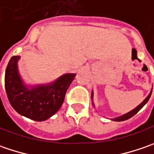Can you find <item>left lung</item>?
Returning <instances> with one entry per match:
<instances>
[{"label": "left lung", "mask_w": 154, "mask_h": 154, "mask_svg": "<svg viewBox=\"0 0 154 154\" xmlns=\"http://www.w3.org/2000/svg\"><path fill=\"white\" fill-rule=\"evenodd\" d=\"M152 89L151 90L150 93L148 94V96L144 99L143 102L139 104L136 108H134V109H132L131 111L128 112V113H126V114H124V115L121 116L113 118V119H111V120H112V121H115V122H123V121H126V120L129 119V118H131L132 116H134V115H136L138 112L143 108L144 105L148 102V100H149V98H150L151 97V94H152ZM93 97H94V92H93V90H92V92H91V100H92V104H93V106L95 107V104H94V102H93Z\"/></svg>", "instance_id": "1"}]
</instances>
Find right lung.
<instances>
[{
    "label": "right lung",
    "mask_w": 154,
    "mask_h": 154,
    "mask_svg": "<svg viewBox=\"0 0 154 154\" xmlns=\"http://www.w3.org/2000/svg\"><path fill=\"white\" fill-rule=\"evenodd\" d=\"M20 59V56L11 57L5 72V89L8 101L22 116L37 122L45 121L62 106L65 93L76 74L66 73L45 84H26L19 71Z\"/></svg>",
    "instance_id": "right-lung-1"
}]
</instances>
